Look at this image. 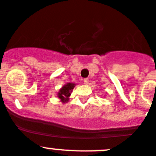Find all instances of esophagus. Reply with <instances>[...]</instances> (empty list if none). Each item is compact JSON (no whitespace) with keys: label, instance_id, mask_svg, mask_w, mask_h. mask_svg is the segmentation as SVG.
Returning a JSON list of instances; mask_svg holds the SVG:
<instances>
[{"label":"esophagus","instance_id":"esophagus-1","mask_svg":"<svg viewBox=\"0 0 156 156\" xmlns=\"http://www.w3.org/2000/svg\"><path fill=\"white\" fill-rule=\"evenodd\" d=\"M83 81H84V84H85V85H88V83H89V80H88V78H85Z\"/></svg>","mask_w":156,"mask_h":156}]
</instances>
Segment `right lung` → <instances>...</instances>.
Returning a JSON list of instances; mask_svg holds the SVG:
<instances>
[{
    "mask_svg": "<svg viewBox=\"0 0 156 156\" xmlns=\"http://www.w3.org/2000/svg\"><path fill=\"white\" fill-rule=\"evenodd\" d=\"M75 85H76L75 83H67L58 91L57 97L60 99V101L63 104L67 103L69 101V97L71 95V93L72 92V90L74 89Z\"/></svg>",
    "mask_w": 156,
    "mask_h": 156,
    "instance_id": "obj_1",
    "label": "right lung"
}]
</instances>
